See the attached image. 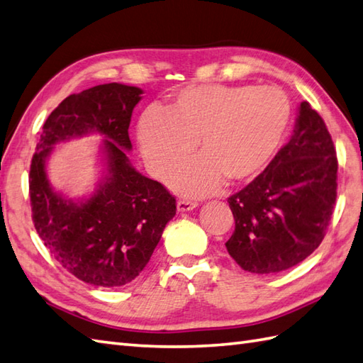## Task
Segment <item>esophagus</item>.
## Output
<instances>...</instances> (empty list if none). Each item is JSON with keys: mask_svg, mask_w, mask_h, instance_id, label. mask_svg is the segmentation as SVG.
<instances>
[{"mask_svg": "<svg viewBox=\"0 0 363 363\" xmlns=\"http://www.w3.org/2000/svg\"><path fill=\"white\" fill-rule=\"evenodd\" d=\"M176 206H178L179 212H189V210H193V208L198 207V202L181 198V199H178V202H176Z\"/></svg>", "mask_w": 363, "mask_h": 363, "instance_id": "1", "label": "esophagus"}]
</instances>
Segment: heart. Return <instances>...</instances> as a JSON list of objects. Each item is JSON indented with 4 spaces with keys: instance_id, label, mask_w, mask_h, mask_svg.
Masks as SVG:
<instances>
[{
    "instance_id": "heart-1",
    "label": "heart",
    "mask_w": 363,
    "mask_h": 363,
    "mask_svg": "<svg viewBox=\"0 0 363 363\" xmlns=\"http://www.w3.org/2000/svg\"><path fill=\"white\" fill-rule=\"evenodd\" d=\"M291 119V105L275 86H187L162 111L140 116L138 139L151 173L165 178L195 148L201 157L172 178L185 195H210L224 179L244 182L263 172Z\"/></svg>"
}]
</instances>
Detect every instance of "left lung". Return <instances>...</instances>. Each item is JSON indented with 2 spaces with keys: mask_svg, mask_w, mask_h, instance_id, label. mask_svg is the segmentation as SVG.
Segmentation results:
<instances>
[{
  "mask_svg": "<svg viewBox=\"0 0 363 363\" xmlns=\"http://www.w3.org/2000/svg\"><path fill=\"white\" fill-rule=\"evenodd\" d=\"M337 167L323 119L301 102L291 140L263 173L227 199L235 230L225 247L244 271L281 272L320 246L335 206Z\"/></svg>",
  "mask_w": 363,
  "mask_h": 363,
  "instance_id": "1",
  "label": "left lung"
}]
</instances>
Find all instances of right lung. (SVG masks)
Masks as SVG:
<instances>
[{
    "label": "right lung",
    "mask_w": 363,
    "mask_h": 363,
    "mask_svg": "<svg viewBox=\"0 0 363 363\" xmlns=\"http://www.w3.org/2000/svg\"><path fill=\"white\" fill-rule=\"evenodd\" d=\"M142 89L106 83L66 97L43 125L29 173L32 220L67 272L99 288L133 281L153 255L176 199L130 162L128 128ZM99 132L107 173L94 196L74 203L50 187L45 161L58 141Z\"/></svg>",
    "instance_id": "1"
}]
</instances>
